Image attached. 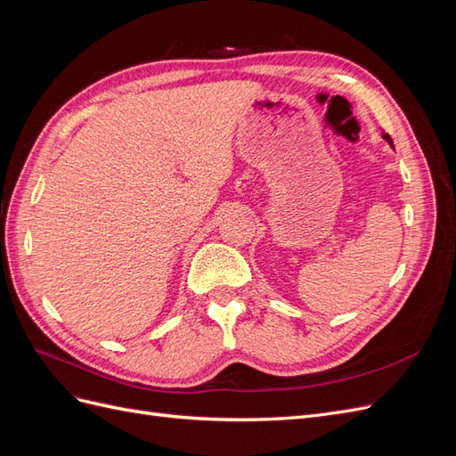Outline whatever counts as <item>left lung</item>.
Returning <instances> with one entry per match:
<instances>
[{
  "label": "left lung",
  "mask_w": 456,
  "mask_h": 456,
  "mask_svg": "<svg viewBox=\"0 0 456 456\" xmlns=\"http://www.w3.org/2000/svg\"><path fill=\"white\" fill-rule=\"evenodd\" d=\"M384 136V141H388L392 146H394V142H392V139H390V134H382Z\"/></svg>",
  "instance_id": "1"
}]
</instances>
